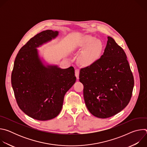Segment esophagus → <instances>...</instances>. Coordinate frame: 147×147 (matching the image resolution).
Segmentation results:
<instances>
[{"mask_svg":"<svg viewBox=\"0 0 147 147\" xmlns=\"http://www.w3.org/2000/svg\"><path fill=\"white\" fill-rule=\"evenodd\" d=\"M79 73H80V70L78 69H76L75 74H76V76L77 79H78V78H79Z\"/></svg>","mask_w":147,"mask_h":147,"instance_id":"1","label":"esophagus"}]
</instances>
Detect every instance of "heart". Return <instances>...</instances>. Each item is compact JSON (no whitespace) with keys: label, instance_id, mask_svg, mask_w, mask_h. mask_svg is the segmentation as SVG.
<instances>
[{"label":"heart","instance_id":"heart-1","mask_svg":"<svg viewBox=\"0 0 147 147\" xmlns=\"http://www.w3.org/2000/svg\"><path fill=\"white\" fill-rule=\"evenodd\" d=\"M78 51L83 50L78 57L80 63L84 66L93 65L99 59L103 48L102 42L96 38L86 35L81 38L77 44Z\"/></svg>","mask_w":147,"mask_h":147}]
</instances>
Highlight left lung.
<instances>
[{"instance_id": "obj_1", "label": "left lung", "mask_w": 147, "mask_h": 147, "mask_svg": "<svg viewBox=\"0 0 147 147\" xmlns=\"http://www.w3.org/2000/svg\"><path fill=\"white\" fill-rule=\"evenodd\" d=\"M79 78L86 107L97 117L114 116L131 99L134 77L126 54L111 36L103 55L93 65L81 69Z\"/></svg>"}]
</instances>
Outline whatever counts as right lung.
Segmentation results:
<instances>
[{"instance_id": "obj_1", "label": "right lung", "mask_w": 147, "mask_h": 147, "mask_svg": "<svg viewBox=\"0 0 147 147\" xmlns=\"http://www.w3.org/2000/svg\"><path fill=\"white\" fill-rule=\"evenodd\" d=\"M58 32L46 30L31 38L17 53L11 81L20 109L38 120H48L60 112L65 94L76 82L74 69L44 66L36 48L55 38Z\"/></svg>"}]
</instances>
